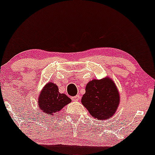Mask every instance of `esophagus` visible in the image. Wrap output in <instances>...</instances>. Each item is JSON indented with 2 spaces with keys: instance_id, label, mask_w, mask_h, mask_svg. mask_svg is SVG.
Here are the masks:
<instances>
[{
  "instance_id": "1",
  "label": "esophagus",
  "mask_w": 155,
  "mask_h": 155,
  "mask_svg": "<svg viewBox=\"0 0 155 155\" xmlns=\"http://www.w3.org/2000/svg\"><path fill=\"white\" fill-rule=\"evenodd\" d=\"M79 99H80L79 95H76V96L72 97V100H74V101H78V100H79Z\"/></svg>"
}]
</instances>
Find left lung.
Wrapping results in <instances>:
<instances>
[{
	"label": "left lung",
	"mask_w": 155,
	"mask_h": 155,
	"mask_svg": "<svg viewBox=\"0 0 155 155\" xmlns=\"http://www.w3.org/2000/svg\"><path fill=\"white\" fill-rule=\"evenodd\" d=\"M81 102L98 120L107 119L116 113L120 97L116 85L110 78L93 80L87 84Z\"/></svg>",
	"instance_id": "obj_1"
}]
</instances>
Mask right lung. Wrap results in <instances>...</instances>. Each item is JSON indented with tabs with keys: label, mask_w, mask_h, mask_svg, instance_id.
Segmentation results:
<instances>
[{
	"label": "right lung",
	"mask_w": 155,
	"mask_h": 155,
	"mask_svg": "<svg viewBox=\"0 0 155 155\" xmlns=\"http://www.w3.org/2000/svg\"><path fill=\"white\" fill-rule=\"evenodd\" d=\"M38 102L42 112L53 116L69 104L71 99L64 94L59 93L58 86L54 83H48L41 91Z\"/></svg>",
	"instance_id": "add662e5"
}]
</instances>
